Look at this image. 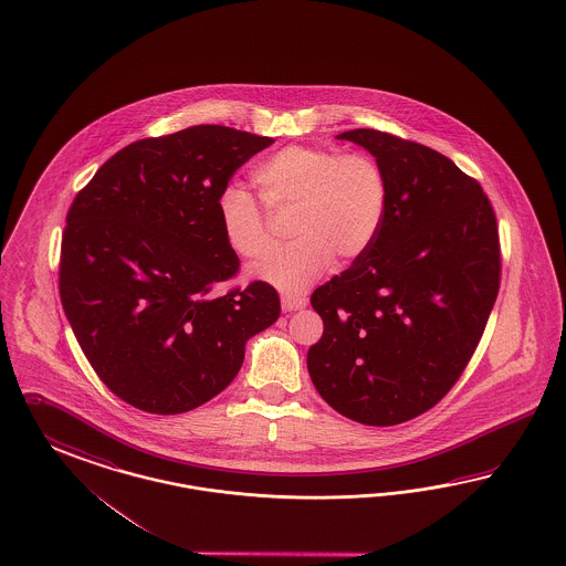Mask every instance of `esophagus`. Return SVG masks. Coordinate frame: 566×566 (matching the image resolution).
Segmentation results:
<instances>
[{
	"label": "esophagus",
	"mask_w": 566,
	"mask_h": 566,
	"mask_svg": "<svg viewBox=\"0 0 566 566\" xmlns=\"http://www.w3.org/2000/svg\"><path fill=\"white\" fill-rule=\"evenodd\" d=\"M281 306H283V311L285 312L300 311V308L306 306V297H300V295H283V297H281Z\"/></svg>",
	"instance_id": "esophagus-1"
}]
</instances>
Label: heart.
<instances>
[{"label":"heart","mask_w":566,"mask_h":566,"mask_svg":"<svg viewBox=\"0 0 566 566\" xmlns=\"http://www.w3.org/2000/svg\"><path fill=\"white\" fill-rule=\"evenodd\" d=\"M254 182L271 214H292L295 241L252 271L283 292H304L333 260L349 264L363 258L384 227L389 181L370 154L287 146L258 165ZM219 222L231 250L243 258H262L276 243L273 220L239 187L220 193Z\"/></svg>","instance_id":"heart-1"}]
</instances>
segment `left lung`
Wrapping results in <instances>:
<instances>
[{
    "label": "left lung",
    "mask_w": 566,
    "mask_h": 566,
    "mask_svg": "<svg viewBox=\"0 0 566 566\" xmlns=\"http://www.w3.org/2000/svg\"><path fill=\"white\" fill-rule=\"evenodd\" d=\"M337 139L381 163L389 203L373 248L312 293L325 331L308 373L339 415L391 427L433 408L473 358L500 290L497 220L436 149L377 128Z\"/></svg>",
    "instance_id": "8db88e82"
}]
</instances>
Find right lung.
<instances>
[{
    "mask_svg": "<svg viewBox=\"0 0 566 566\" xmlns=\"http://www.w3.org/2000/svg\"><path fill=\"white\" fill-rule=\"evenodd\" d=\"M238 128L198 125L147 137L99 166L71 203L60 300L74 337L114 396L181 415L235 379L245 342L281 314L266 281L214 287L239 273L219 198L273 146Z\"/></svg>",
    "mask_w": 566,
    "mask_h": 566,
    "instance_id": "add662e5",
    "label": "right lung"
}]
</instances>
